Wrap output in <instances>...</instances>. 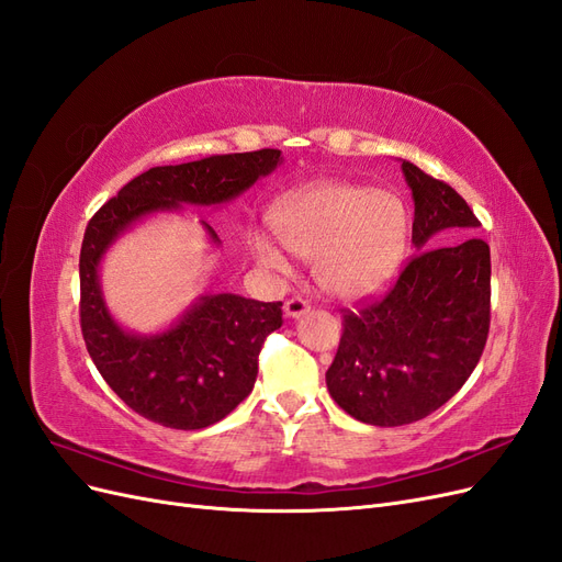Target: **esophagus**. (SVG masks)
<instances>
[{
  "label": "esophagus",
  "instance_id": "1",
  "mask_svg": "<svg viewBox=\"0 0 562 562\" xmlns=\"http://www.w3.org/2000/svg\"><path fill=\"white\" fill-rule=\"evenodd\" d=\"M310 310H312L310 302L302 300V297H291V300L283 304V312H285L288 318H300V316L307 314Z\"/></svg>",
  "mask_w": 562,
  "mask_h": 562
}]
</instances>
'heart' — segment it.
I'll use <instances>...</instances> for the list:
<instances>
[{
    "label": "heart",
    "instance_id": "b5f03b06",
    "mask_svg": "<svg viewBox=\"0 0 562 562\" xmlns=\"http://www.w3.org/2000/svg\"><path fill=\"white\" fill-rule=\"evenodd\" d=\"M271 223L277 236L252 234L255 258L277 271L291 269L285 250L314 260L321 285L345 300L368 297L394 279L411 239V217L398 194L342 180L288 192Z\"/></svg>",
    "mask_w": 562,
    "mask_h": 562
}]
</instances>
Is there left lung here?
Here are the masks:
<instances>
[{"label":"left lung","mask_w":562,"mask_h":562,"mask_svg":"<svg viewBox=\"0 0 562 562\" xmlns=\"http://www.w3.org/2000/svg\"><path fill=\"white\" fill-rule=\"evenodd\" d=\"M413 192L415 255L391 291L345 310L342 339L326 372L333 401L372 427H403L448 403L479 366L490 330V246L450 184L401 161Z\"/></svg>","instance_id":"1"}]
</instances>
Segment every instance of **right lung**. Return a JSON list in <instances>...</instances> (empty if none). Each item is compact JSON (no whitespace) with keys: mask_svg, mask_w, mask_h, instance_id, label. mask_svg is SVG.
<instances>
[{"mask_svg":"<svg viewBox=\"0 0 562 562\" xmlns=\"http://www.w3.org/2000/svg\"><path fill=\"white\" fill-rule=\"evenodd\" d=\"M281 164L279 149L215 155L178 166H155L124 184L83 232L79 255L81 333L100 375L131 411L161 427L194 431L227 417L258 378V356L269 333L281 328V302L234 293L201 295L171 328L138 335L110 314L100 262L133 225L182 206H220ZM211 241L215 229L203 223Z\"/></svg>","mask_w":562,"mask_h":562,"instance_id":"1","label":"right lung"}]
</instances>
